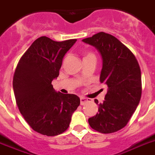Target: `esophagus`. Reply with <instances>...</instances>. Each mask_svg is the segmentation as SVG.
I'll list each match as a JSON object with an SVG mask.
<instances>
[{"label": "esophagus", "mask_w": 155, "mask_h": 155, "mask_svg": "<svg viewBox=\"0 0 155 155\" xmlns=\"http://www.w3.org/2000/svg\"><path fill=\"white\" fill-rule=\"evenodd\" d=\"M87 101H88V100H87V98L83 97V96H81V97H80V102H81V104H82V105L86 104Z\"/></svg>", "instance_id": "esophagus-1"}]
</instances>
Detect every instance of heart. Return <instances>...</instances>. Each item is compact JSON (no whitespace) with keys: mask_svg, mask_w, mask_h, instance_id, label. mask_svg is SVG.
<instances>
[{"mask_svg":"<svg viewBox=\"0 0 155 155\" xmlns=\"http://www.w3.org/2000/svg\"><path fill=\"white\" fill-rule=\"evenodd\" d=\"M88 54H87V55H88Z\"/></svg>","mask_w":155,"mask_h":155,"instance_id":"obj_1","label":"heart"}]
</instances>
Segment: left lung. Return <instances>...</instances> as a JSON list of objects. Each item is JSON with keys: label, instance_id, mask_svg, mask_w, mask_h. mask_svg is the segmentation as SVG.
Returning a JSON list of instances; mask_svg holds the SVG:
<instances>
[{"label": "left lung", "instance_id": "8db88e82", "mask_svg": "<svg viewBox=\"0 0 155 155\" xmlns=\"http://www.w3.org/2000/svg\"><path fill=\"white\" fill-rule=\"evenodd\" d=\"M82 41L100 52L103 65L100 81L108 87L98 113L88 119L91 128L101 133H113L126 126L141 97V73L132 52L117 38L101 32Z\"/></svg>", "mask_w": 155, "mask_h": 155}]
</instances>
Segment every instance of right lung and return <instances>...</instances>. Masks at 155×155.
Listing matches in <instances>:
<instances>
[{
	"label": "right lung",
	"mask_w": 155,
	"mask_h": 155,
	"mask_svg": "<svg viewBox=\"0 0 155 155\" xmlns=\"http://www.w3.org/2000/svg\"><path fill=\"white\" fill-rule=\"evenodd\" d=\"M76 41H54L41 37L16 67L13 78L16 103L25 121L38 133L48 137L63 133L80 104L78 95L57 92L51 84L59 76L64 54Z\"/></svg>",
	"instance_id": "obj_1"
}]
</instances>
